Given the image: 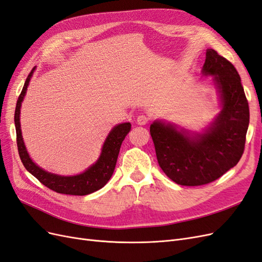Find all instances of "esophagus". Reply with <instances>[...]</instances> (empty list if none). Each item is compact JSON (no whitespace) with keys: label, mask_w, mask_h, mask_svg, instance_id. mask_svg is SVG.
<instances>
[{"label":"esophagus","mask_w":262,"mask_h":262,"mask_svg":"<svg viewBox=\"0 0 262 262\" xmlns=\"http://www.w3.org/2000/svg\"><path fill=\"white\" fill-rule=\"evenodd\" d=\"M148 121H149V118H148V116H146V115H140V116L137 118V123H138L139 125H144V124H146Z\"/></svg>","instance_id":"1"}]
</instances>
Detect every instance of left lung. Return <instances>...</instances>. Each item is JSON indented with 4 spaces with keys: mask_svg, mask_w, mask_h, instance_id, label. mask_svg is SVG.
I'll use <instances>...</instances> for the list:
<instances>
[{
    "mask_svg": "<svg viewBox=\"0 0 262 262\" xmlns=\"http://www.w3.org/2000/svg\"><path fill=\"white\" fill-rule=\"evenodd\" d=\"M202 74L213 75L222 110L203 133L178 130L154 121L149 126L157 162L172 181L201 186L219 179L239 162L249 125V106L235 67L215 50L208 49Z\"/></svg>",
    "mask_w": 262,
    "mask_h": 262,
    "instance_id": "8db88e82",
    "label": "left lung"
}]
</instances>
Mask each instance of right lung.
Returning a JSON list of instances; mask_svg holds the SVG:
<instances>
[{
	"instance_id": "add662e5",
	"label": "right lung",
	"mask_w": 262,
	"mask_h": 262,
	"mask_svg": "<svg viewBox=\"0 0 262 262\" xmlns=\"http://www.w3.org/2000/svg\"><path fill=\"white\" fill-rule=\"evenodd\" d=\"M34 70L35 68L30 71L29 75L26 78V82L24 84L23 91L16 102V108H15L14 115L15 128H16L17 148L23 165L25 166V168L31 173V175L35 176L39 181H40L42 185L58 193L86 195L97 191V190L104 187L113 176L117 164L119 150H120V146L124 138L126 137V134L131 130V123H120L116 125L115 128H113V130L108 134L104 145H102L101 154L97 162L93 164L91 167L87 168L84 172L80 173V175L60 176L43 170L31 161V158L29 157L23 141L19 122L21 101L24 97H25L27 86L29 84L31 76H33Z\"/></svg>"
}]
</instances>
